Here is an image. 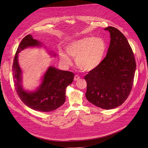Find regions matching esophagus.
I'll use <instances>...</instances> for the list:
<instances>
[{
    "instance_id": "esophagus-1",
    "label": "esophagus",
    "mask_w": 148,
    "mask_h": 148,
    "mask_svg": "<svg viewBox=\"0 0 148 148\" xmlns=\"http://www.w3.org/2000/svg\"><path fill=\"white\" fill-rule=\"evenodd\" d=\"M79 79H80V77L78 76V75H75L74 76V81H78V80H79Z\"/></svg>"
}]
</instances>
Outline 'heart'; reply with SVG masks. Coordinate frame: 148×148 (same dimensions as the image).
Listing matches in <instances>:
<instances>
[{
    "label": "heart",
    "mask_w": 148,
    "mask_h": 148,
    "mask_svg": "<svg viewBox=\"0 0 148 148\" xmlns=\"http://www.w3.org/2000/svg\"><path fill=\"white\" fill-rule=\"evenodd\" d=\"M67 53L75 58L77 67L83 71L90 72L98 68L103 60L107 51V44L103 39L93 36L84 37L73 41L66 46ZM62 64L69 66L71 60L64 51H60Z\"/></svg>",
    "instance_id": "1"
}]
</instances>
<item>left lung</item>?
I'll return each instance as SVG.
<instances>
[{
    "instance_id": "left-lung-1",
    "label": "left lung",
    "mask_w": 148,
    "mask_h": 148,
    "mask_svg": "<svg viewBox=\"0 0 148 148\" xmlns=\"http://www.w3.org/2000/svg\"><path fill=\"white\" fill-rule=\"evenodd\" d=\"M104 30L110 33V47L101 65L84 77L87 84L86 97L95 106L111 110L120 106L127 99L136 66L125 36L112 26Z\"/></svg>"
}]
</instances>
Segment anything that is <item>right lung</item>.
<instances>
[{
  "label": "right lung",
  "mask_w": 148,
  "mask_h": 148,
  "mask_svg": "<svg viewBox=\"0 0 148 148\" xmlns=\"http://www.w3.org/2000/svg\"><path fill=\"white\" fill-rule=\"evenodd\" d=\"M41 46V42L34 39L32 35L25 37L17 49L12 66V74L17 94L22 101L35 111L50 112L64 103L66 89L73 82L74 74L72 72L50 66L42 77L40 85L36 90L32 91L25 90L22 86V70L18 61V53L27 47H39ZM50 54L56 56L53 52Z\"/></svg>",
  "instance_id": "add662e5"
}]
</instances>
